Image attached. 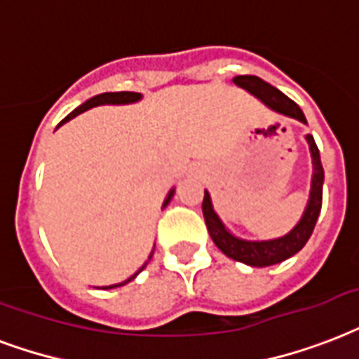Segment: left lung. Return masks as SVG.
<instances>
[{"label":"left lung","mask_w":359,"mask_h":359,"mask_svg":"<svg viewBox=\"0 0 359 359\" xmlns=\"http://www.w3.org/2000/svg\"><path fill=\"white\" fill-rule=\"evenodd\" d=\"M232 82H234L236 86H240L241 90L249 91L251 95L260 99L266 107H269L271 110H275V112L283 114V116H288V118L298 119L302 123H307V119H305L302 108H299L292 99H288L283 91H279L277 88L268 84V82H264L262 79L251 76V74H241V76H236ZM305 140L309 144L311 159H313V177H311L309 202H307V208H305L304 215L299 219V223L296 224L288 234L283 236V238H275V240L266 241L241 240V238L234 236L226 226H224L223 221L219 219V215L215 213V210H213L210 193L204 191L202 213H204L205 226H208V232H210L213 243H215V245H217L229 258L247 264V266H252V268H266V266H273V264L283 262V260L294 257L296 252L304 249V245L307 243L311 234H313V230H315L318 215H320L322 185H324V168H322L320 151L316 148L315 138L311 135H307L305 136Z\"/></svg>","instance_id":"left-lung-1"}]
</instances>
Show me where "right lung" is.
<instances>
[{
  "label": "right lung",
  "mask_w": 359,
  "mask_h": 359,
  "mask_svg": "<svg viewBox=\"0 0 359 359\" xmlns=\"http://www.w3.org/2000/svg\"><path fill=\"white\" fill-rule=\"evenodd\" d=\"M140 99H142V93H135V91H114V93H101V95L91 97L90 101H86L84 104H80L79 108H74L73 112L69 114V116H67V118L63 119V121H61L60 125L67 123V121H69V119L76 118V116H79V114L86 112V110H90V108H93V107H99V104H130V102L140 101ZM60 125H57V127H60ZM172 196H174V189H172L170 193H168V196H166V200H165V204H163V208H166V205H168V202H170V200H172ZM151 255H154V252H151ZM151 255H149V258H151ZM146 264H148V262H146ZM146 264H144V266H142V268L138 269V271H136L135 275H130L129 279L123 280V283H118V285L104 286V288H116V286H123V285H127V283H129V280L135 279L136 275L140 273L142 269L146 268Z\"/></svg>",
  "instance_id": "obj_1"
}]
</instances>
